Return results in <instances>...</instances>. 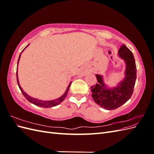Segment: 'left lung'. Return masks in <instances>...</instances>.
Masks as SVG:
<instances>
[{
    "label": "left lung",
    "mask_w": 154,
    "mask_h": 154,
    "mask_svg": "<svg viewBox=\"0 0 154 154\" xmlns=\"http://www.w3.org/2000/svg\"><path fill=\"white\" fill-rule=\"evenodd\" d=\"M119 57L126 63L125 76L116 87L108 88L103 76L96 74L97 83L91 87L93 100L106 110H114L125 103L131 97L137 78V69L132 53L125 44L118 51Z\"/></svg>",
    "instance_id": "obj_1"
}]
</instances>
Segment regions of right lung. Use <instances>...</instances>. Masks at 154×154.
<instances>
[{"label":"right lung","instance_id":"1","mask_svg":"<svg viewBox=\"0 0 154 154\" xmlns=\"http://www.w3.org/2000/svg\"><path fill=\"white\" fill-rule=\"evenodd\" d=\"M27 46V45L26 47L25 48H26ZM24 50V49L22 50V52H23V51ZM20 55H21V53L19 56V57H18V62H19V60H20ZM17 83H18V87H19V88L20 89L22 94L24 95V96L26 97V99L29 101L30 103L34 104L36 106H40V107H43V108H49V107H53V106H57L58 105H59L60 103H61L64 100V99L66 98V97L67 96V93L69 92V87L70 86H71V82H70L69 85L68 86V87L67 88V89L66 91V92H65L64 94L60 97H59V98H57L56 100H51V101H42V100H38V99H36V98H34V97H32L31 96H29L28 94H27L26 93L23 91V89L22 88V87H20V83H19V82H18V74H17Z\"/></svg>","mask_w":154,"mask_h":154}]
</instances>
